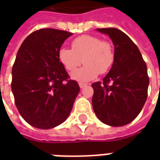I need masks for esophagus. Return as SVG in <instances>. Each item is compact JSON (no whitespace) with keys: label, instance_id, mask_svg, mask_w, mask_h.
<instances>
[{"label":"esophagus","instance_id":"1","mask_svg":"<svg viewBox=\"0 0 160 160\" xmlns=\"http://www.w3.org/2000/svg\"><path fill=\"white\" fill-rule=\"evenodd\" d=\"M79 86H80V88H84V87H87V84L81 83V82H80V83H79Z\"/></svg>","mask_w":160,"mask_h":160}]
</instances>
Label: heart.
<instances>
[{
    "mask_svg": "<svg viewBox=\"0 0 160 160\" xmlns=\"http://www.w3.org/2000/svg\"><path fill=\"white\" fill-rule=\"evenodd\" d=\"M71 46L72 49H60L58 58L69 72L76 69L83 59L86 65L71 74L73 80L80 82L90 81L98 73H107L114 63V47L110 41L92 35H82L74 38Z\"/></svg>",
    "mask_w": 160,
    "mask_h": 160,
    "instance_id": "obj_1",
    "label": "heart"
}]
</instances>
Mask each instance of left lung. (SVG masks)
<instances>
[{
    "instance_id": "obj_1",
    "label": "left lung",
    "mask_w": 160,
    "mask_h": 160,
    "mask_svg": "<svg viewBox=\"0 0 160 160\" xmlns=\"http://www.w3.org/2000/svg\"><path fill=\"white\" fill-rule=\"evenodd\" d=\"M98 32L110 37L114 44L115 60L103 82L92 83V108L104 123L119 127L134 121L144 106L149 85L147 64L128 37L117 28Z\"/></svg>"
}]
</instances>
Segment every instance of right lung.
Listing matches in <instances>:
<instances>
[{"mask_svg":"<svg viewBox=\"0 0 160 160\" xmlns=\"http://www.w3.org/2000/svg\"><path fill=\"white\" fill-rule=\"evenodd\" d=\"M72 34L51 28L38 30L24 40L17 53L12 94L19 114L37 128H53L65 122L80 92L58 58L62 43Z\"/></svg>","mask_w":160,"mask_h":160,"instance_id":"add662e5","label":"right lung"}]
</instances>
